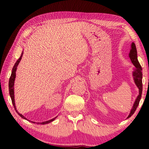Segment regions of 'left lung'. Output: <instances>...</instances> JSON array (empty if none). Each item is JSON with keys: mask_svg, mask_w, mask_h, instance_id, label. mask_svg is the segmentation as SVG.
<instances>
[{"mask_svg": "<svg viewBox=\"0 0 149 149\" xmlns=\"http://www.w3.org/2000/svg\"><path fill=\"white\" fill-rule=\"evenodd\" d=\"M129 57L130 58V60H132V62L135 66V68L133 69V77L136 86H137L139 89V95L137 97V99H135V101L133 105L132 110L130 111V114L127 118H130L133 114H134L135 111L137 109L138 105L139 104L143 91L142 68H141L139 62L138 61L137 49H136V46L134 42H132V45H131V49L129 54Z\"/></svg>", "mask_w": 149, "mask_h": 149, "instance_id": "1", "label": "left lung"}]
</instances>
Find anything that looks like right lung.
Instances as JSON below:
<instances>
[{"label": "right lung", "instance_id": "add662e5", "mask_svg": "<svg viewBox=\"0 0 149 149\" xmlns=\"http://www.w3.org/2000/svg\"><path fill=\"white\" fill-rule=\"evenodd\" d=\"M23 53H24V51H22L21 56H20V57L19 58V59L17 60L16 62L15 63V64L14 65L13 68H12V74H11V75H10V79H9V84H8L9 93H10V97H11V100H12V104H13V106H14V107L15 108V110H16V112L17 113V114H18V115H19V116L22 117V118H23V119L26 120L27 121H29V122H31L33 123H37V124H42V125L47 124V123H49L53 122V121L57 118V116L55 117L54 118H52V119L50 120L46 121V122H32V121H30L29 120H27V118L25 117V116H24L22 115V114H19V113L17 112V110L16 109V104H15V100H14V81H15V79H16V70H17V65H18L19 62L21 61L22 56H23Z\"/></svg>", "mask_w": 149, "mask_h": 149}]
</instances>
